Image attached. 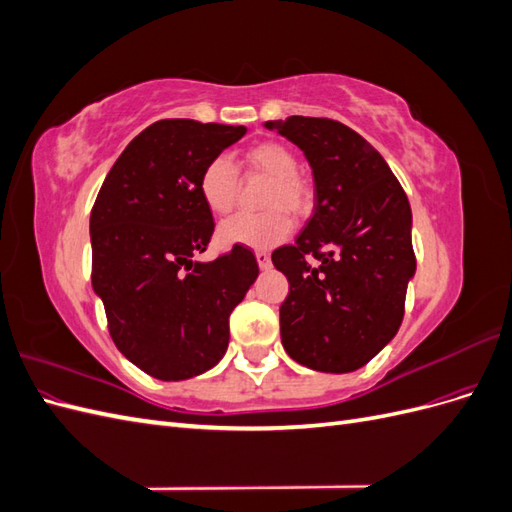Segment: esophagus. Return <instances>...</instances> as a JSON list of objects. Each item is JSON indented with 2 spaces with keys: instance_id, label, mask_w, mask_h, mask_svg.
I'll return each instance as SVG.
<instances>
[{
  "instance_id": "1",
  "label": "esophagus",
  "mask_w": 512,
  "mask_h": 512,
  "mask_svg": "<svg viewBox=\"0 0 512 512\" xmlns=\"http://www.w3.org/2000/svg\"><path fill=\"white\" fill-rule=\"evenodd\" d=\"M256 262H258V267L265 271L271 267V256L267 252H256Z\"/></svg>"
}]
</instances>
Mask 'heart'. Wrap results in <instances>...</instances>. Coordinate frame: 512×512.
Segmentation results:
<instances>
[{"mask_svg":"<svg viewBox=\"0 0 512 512\" xmlns=\"http://www.w3.org/2000/svg\"><path fill=\"white\" fill-rule=\"evenodd\" d=\"M243 166L254 175L269 179L262 194V213H241L220 226L224 245L271 247L288 237L294 218L314 207V190L305 177L297 173L299 160L288 145L280 141H260L241 151ZM239 177L237 168L226 156L211 158L198 177V196L213 215H226L237 203Z\"/></svg>","mask_w":512,"mask_h":512,"instance_id":"heart-1","label":"heart"}]
</instances>
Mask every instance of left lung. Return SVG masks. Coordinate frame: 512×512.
I'll use <instances>...</instances> for the list:
<instances>
[{
  "label": "left lung",
  "mask_w": 512,
  "mask_h": 512,
  "mask_svg": "<svg viewBox=\"0 0 512 512\" xmlns=\"http://www.w3.org/2000/svg\"><path fill=\"white\" fill-rule=\"evenodd\" d=\"M265 128L303 151L316 185L312 218L271 256L290 284L280 307L284 350L309 369L348 374L404 320L416 271L408 196L380 153L344 123L294 115Z\"/></svg>",
  "instance_id": "8db88e82"
}]
</instances>
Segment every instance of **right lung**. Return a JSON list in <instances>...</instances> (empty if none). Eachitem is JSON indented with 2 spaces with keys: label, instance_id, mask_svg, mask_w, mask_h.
<instances>
[{
  "label": "right lung",
  "instance_id": "1",
  "mask_svg": "<svg viewBox=\"0 0 512 512\" xmlns=\"http://www.w3.org/2000/svg\"><path fill=\"white\" fill-rule=\"evenodd\" d=\"M243 126L162 119L123 149L91 209V286L119 352L158 380H188L220 363L228 318L256 282L243 245L198 262L213 215L198 196L203 166Z\"/></svg>",
  "mask_w": 512,
  "mask_h": 512
}]
</instances>
